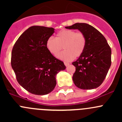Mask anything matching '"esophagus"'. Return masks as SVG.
<instances>
[{"label": "esophagus", "mask_w": 122, "mask_h": 122, "mask_svg": "<svg viewBox=\"0 0 122 122\" xmlns=\"http://www.w3.org/2000/svg\"><path fill=\"white\" fill-rule=\"evenodd\" d=\"M64 64L66 67H67V66L70 65V63H68V62H64Z\"/></svg>", "instance_id": "esophagus-1"}]
</instances>
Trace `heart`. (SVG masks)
<instances>
[{"instance_id": "heart-1", "label": "heart", "mask_w": 122, "mask_h": 122, "mask_svg": "<svg viewBox=\"0 0 122 122\" xmlns=\"http://www.w3.org/2000/svg\"><path fill=\"white\" fill-rule=\"evenodd\" d=\"M86 38L82 32L73 30L62 29L56 34V37H50L46 42V47L53 55H56L63 48L57 57L65 61H70L78 57L84 52L86 46Z\"/></svg>"}]
</instances>
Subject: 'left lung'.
I'll use <instances>...</instances> for the list:
<instances>
[{
	"label": "left lung",
	"mask_w": 122,
	"mask_h": 122,
	"mask_svg": "<svg viewBox=\"0 0 122 122\" xmlns=\"http://www.w3.org/2000/svg\"><path fill=\"white\" fill-rule=\"evenodd\" d=\"M66 29H78L86 38V46L81 55L72 62L76 71L72 80L78 88L91 90L99 87L111 66L112 51L104 36L92 26L76 23Z\"/></svg>",
	"instance_id": "8db88e82"
}]
</instances>
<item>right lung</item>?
<instances>
[{
  "label": "right lung",
  "mask_w": 122,
  "mask_h": 122,
  "mask_svg": "<svg viewBox=\"0 0 122 122\" xmlns=\"http://www.w3.org/2000/svg\"><path fill=\"white\" fill-rule=\"evenodd\" d=\"M54 30L41 26H30L19 36L12 49L11 66L17 81L32 94L51 93L56 84V74L66 68L46 47V40Z\"/></svg>",
  "instance_id": "obj_1"
}]
</instances>
